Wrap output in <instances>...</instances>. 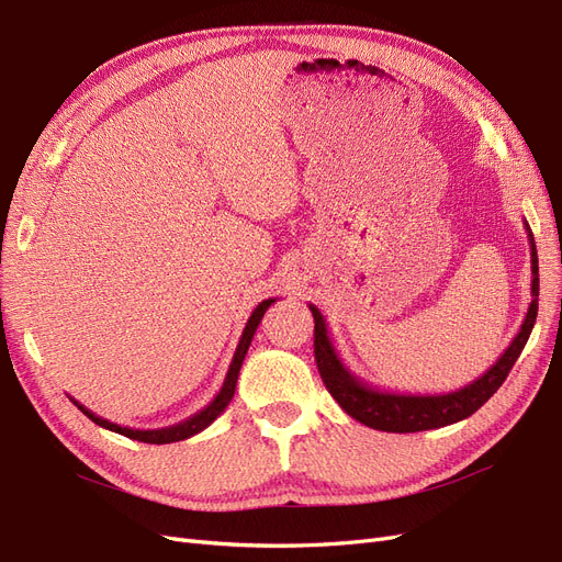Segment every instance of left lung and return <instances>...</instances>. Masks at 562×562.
Masks as SVG:
<instances>
[{"instance_id":"8db88e82","label":"left lung","mask_w":562,"mask_h":562,"mask_svg":"<svg viewBox=\"0 0 562 562\" xmlns=\"http://www.w3.org/2000/svg\"><path fill=\"white\" fill-rule=\"evenodd\" d=\"M525 224L530 240V261H532V284L530 294L532 303L525 315L520 331L514 336L495 364L479 375L472 383L443 394H404V392H387L364 383L359 375H355L334 348L327 319L317 311V305H307L315 317V361L319 375L327 385L329 394L340 404V408L361 425L380 431H425V429H439L452 423H460L469 415L476 413L491 396L502 387V383L509 375L516 359L520 357L525 342H528L535 319H537V296H539V266H537V247L532 231Z\"/></svg>"}]
</instances>
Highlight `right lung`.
I'll return each mask as SVG.
<instances>
[{
  "mask_svg": "<svg viewBox=\"0 0 562 562\" xmlns=\"http://www.w3.org/2000/svg\"><path fill=\"white\" fill-rule=\"evenodd\" d=\"M273 303H276V299H266V301H261V303L255 307V313L249 315V319H247V324H245L238 348H235V352H233L231 367H228V371H226L222 390L216 392V396H214V400H212L205 408L193 413L191 418H187V420H182V423L170 425V427H160V429H133V427H121V425H116V423H110V420L100 418V415H95L93 411H88L83 404H79L77 400H71V396H69V400H71V404H75L83 415H88V418L93 420L95 425H100V427H104V429H110V431H116V434H123V437L142 441V443H175V441L191 439V437H195L198 431H203L205 427H210V425L226 411V406L231 404L233 394H235V385H238L240 367H243L245 355H247V350H249V346H251V338H255L257 327L261 324V317L266 315V311H268V307L273 305Z\"/></svg>",
  "mask_w": 562,
  "mask_h": 562,
  "instance_id": "add662e5",
  "label": "right lung"
}]
</instances>
